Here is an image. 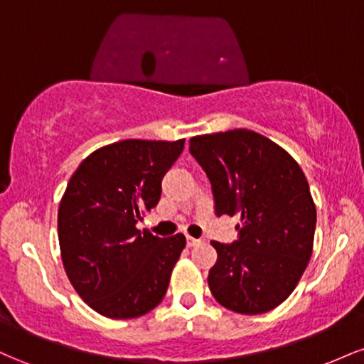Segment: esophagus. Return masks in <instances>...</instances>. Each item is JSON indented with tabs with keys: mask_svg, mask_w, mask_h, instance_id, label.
Returning <instances> with one entry per match:
<instances>
[{
	"mask_svg": "<svg viewBox=\"0 0 364 364\" xmlns=\"http://www.w3.org/2000/svg\"><path fill=\"white\" fill-rule=\"evenodd\" d=\"M186 245L188 246H198V245H202V240H196V237L186 236Z\"/></svg>",
	"mask_w": 364,
	"mask_h": 364,
	"instance_id": "34e87169",
	"label": "esophagus"
}]
</instances>
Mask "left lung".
<instances>
[{"instance_id":"1","label":"left lung","mask_w":364,"mask_h":364,"mask_svg":"<svg viewBox=\"0 0 364 364\" xmlns=\"http://www.w3.org/2000/svg\"><path fill=\"white\" fill-rule=\"evenodd\" d=\"M190 154L212 185L217 215L240 217V237L212 241L208 287L228 310L260 315L289 298L313 252L316 208L298 162L252 129L198 135Z\"/></svg>"}]
</instances>
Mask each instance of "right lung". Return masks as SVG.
I'll return each mask as SVG.
<instances>
[{
	"label": "right lung",
	"instance_id": "add662e5",
	"mask_svg": "<svg viewBox=\"0 0 364 364\" xmlns=\"http://www.w3.org/2000/svg\"><path fill=\"white\" fill-rule=\"evenodd\" d=\"M183 147L185 139L121 140L92 152L70 178L58 210L63 267L102 316L136 318L166 296L186 237L141 232L136 223L157 205Z\"/></svg>",
	"mask_w": 364,
	"mask_h": 364
}]
</instances>
